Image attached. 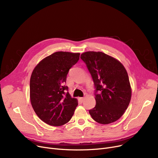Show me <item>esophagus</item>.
<instances>
[{
  "instance_id": "1",
  "label": "esophagus",
  "mask_w": 158,
  "mask_h": 158,
  "mask_svg": "<svg viewBox=\"0 0 158 158\" xmlns=\"http://www.w3.org/2000/svg\"><path fill=\"white\" fill-rule=\"evenodd\" d=\"M79 100H80L81 102H82V101H84V98H84V97H79Z\"/></svg>"
}]
</instances>
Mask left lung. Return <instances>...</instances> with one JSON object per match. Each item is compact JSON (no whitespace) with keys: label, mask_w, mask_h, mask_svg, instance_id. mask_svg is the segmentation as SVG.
I'll return each instance as SVG.
<instances>
[{"label":"left lung","mask_w":158,"mask_h":158,"mask_svg":"<svg viewBox=\"0 0 158 158\" xmlns=\"http://www.w3.org/2000/svg\"><path fill=\"white\" fill-rule=\"evenodd\" d=\"M81 59L86 64L95 88L96 105L89 110L91 117L102 124L117 121L127 110L131 98L126 69L117 60L102 52H86Z\"/></svg>","instance_id":"obj_1"}]
</instances>
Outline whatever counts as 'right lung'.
I'll return each mask as SVG.
<instances>
[{
    "label": "right lung",
    "instance_id": "obj_1",
    "mask_svg": "<svg viewBox=\"0 0 158 158\" xmlns=\"http://www.w3.org/2000/svg\"><path fill=\"white\" fill-rule=\"evenodd\" d=\"M79 53L56 52L41 60L30 79V98L38 117L52 126H61L72 117L78 105L65 86L69 70L79 60Z\"/></svg>",
    "mask_w": 158,
    "mask_h": 158
}]
</instances>
